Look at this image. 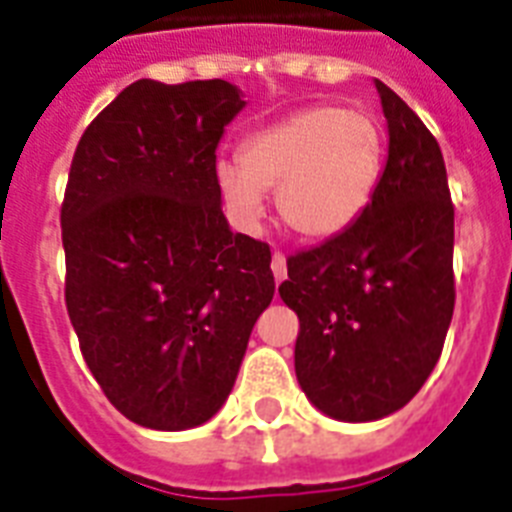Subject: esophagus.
<instances>
[{"label":"esophagus","instance_id":"1","mask_svg":"<svg viewBox=\"0 0 512 512\" xmlns=\"http://www.w3.org/2000/svg\"><path fill=\"white\" fill-rule=\"evenodd\" d=\"M270 270H273V278H276V284H281L286 278V257L281 252L270 257Z\"/></svg>","mask_w":512,"mask_h":512}]
</instances>
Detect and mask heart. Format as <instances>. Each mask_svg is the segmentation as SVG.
<instances>
[{
  "label": "heart",
  "instance_id": "1",
  "mask_svg": "<svg viewBox=\"0 0 512 512\" xmlns=\"http://www.w3.org/2000/svg\"><path fill=\"white\" fill-rule=\"evenodd\" d=\"M384 168V131L371 112L315 105L247 136L242 160L215 162V186L228 215L255 231L265 191L278 215L310 242L350 231L371 205Z\"/></svg>",
  "mask_w": 512,
  "mask_h": 512
}]
</instances>
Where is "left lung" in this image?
Segmentation results:
<instances>
[{"label":"left lung","instance_id":"8db88e82","mask_svg":"<svg viewBox=\"0 0 512 512\" xmlns=\"http://www.w3.org/2000/svg\"><path fill=\"white\" fill-rule=\"evenodd\" d=\"M376 83L389 155L350 231L289 257L278 294L299 318L294 371L323 415L371 423L413 400L442 355L455 307V210L442 149Z\"/></svg>","mask_w":512,"mask_h":512}]
</instances>
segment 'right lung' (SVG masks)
<instances>
[{
	"mask_svg": "<svg viewBox=\"0 0 512 512\" xmlns=\"http://www.w3.org/2000/svg\"><path fill=\"white\" fill-rule=\"evenodd\" d=\"M244 107L220 78H141L73 155L70 323L107 400L144 429L186 431L218 413L276 292L268 244L231 231L215 186V149Z\"/></svg>",
	"mask_w": 512,
	"mask_h": 512,
	"instance_id": "add662e5",
	"label": "right lung"
}]
</instances>
